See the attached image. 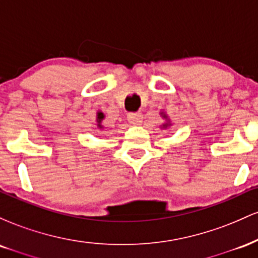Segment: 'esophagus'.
I'll return each mask as SVG.
<instances>
[{"instance_id": "1", "label": "esophagus", "mask_w": 258, "mask_h": 258, "mask_svg": "<svg viewBox=\"0 0 258 258\" xmlns=\"http://www.w3.org/2000/svg\"><path fill=\"white\" fill-rule=\"evenodd\" d=\"M127 119L133 125H139V123L142 122V119H143V115L141 114V112H130L128 115H127Z\"/></svg>"}]
</instances>
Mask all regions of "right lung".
Returning a JSON list of instances; mask_svg holds the SVG:
<instances>
[{
    "label": "right lung",
    "mask_w": 258,
    "mask_h": 258,
    "mask_svg": "<svg viewBox=\"0 0 258 258\" xmlns=\"http://www.w3.org/2000/svg\"><path fill=\"white\" fill-rule=\"evenodd\" d=\"M103 117H104V115H103L102 112H99V114H98V122H100V121L103 120Z\"/></svg>",
    "instance_id": "obj_1"
}]
</instances>
